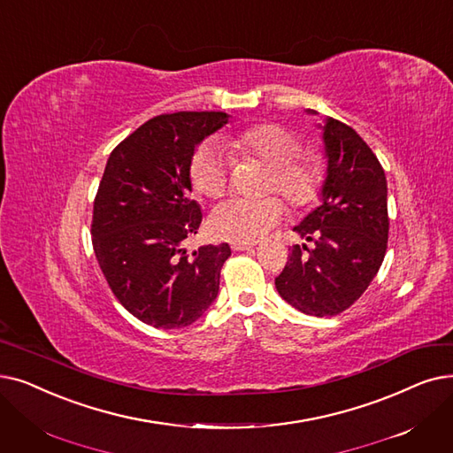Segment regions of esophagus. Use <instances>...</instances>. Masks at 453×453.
<instances>
[{
    "label": "esophagus",
    "instance_id": "34e87169",
    "mask_svg": "<svg viewBox=\"0 0 453 453\" xmlns=\"http://www.w3.org/2000/svg\"><path fill=\"white\" fill-rule=\"evenodd\" d=\"M255 246H257L255 242H241V241L231 242V250H233V251H246V250H251V248H255Z\"/></svg>",
    "mask_w": 453,
    "mask_h": 453
}]
</instances>
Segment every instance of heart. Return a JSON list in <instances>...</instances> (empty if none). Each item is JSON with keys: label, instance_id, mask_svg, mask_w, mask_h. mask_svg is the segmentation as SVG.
<instances>
[{"label": "heart", "instance_id": "obj_1", "mask_svg": "<svg viewBox=\"0 0 453 453\" xmlns=\"http://www.w3.org/2000/svg\"><path fill=\"white\" fill-rule=\"evenodd\" d=\"M231 159H259L270 166L266 190H280L294 209L317 202L324 187L326 172L312 155H300V139L278 124H257L226 134L222 146L214 141L202 144L190 161L194 190L209 200H219L229 188ZM285 214V203L278 196L261 200L234 198L214 209L209 227L214 237L251 242L278 224Z\"/></svg>", "mask_w": 453, "mask_h": 453}]
</instances>
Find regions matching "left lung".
<instances>
[{
  "mask_svg": "<svg viewBox=\"0 0 453 453\" xmlns=\"http://www.w3.org/2000/svg\"><path fill=\"white\" fill-rule=\"evenodd\" d=\"M307 114H317L307 111ZM322 203L294 227L312 242L294 246L275 278L280 296L312 317H335L361 298L388 241L387 180L378 157L349 126L326 118Z\"/></svg>",
  "mask_w": 453,
  "mask_h": 453,
  "instance_id": "1",
  "label": "left lung"
}]
</instances>
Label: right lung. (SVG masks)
<instances>
[{
	"label": "right lung",
	"instance_id": "right-lung-1",
	"mask_svg": "<svg viewBox=\"0 0 453 453\" xmlns=\"http://www.w3.org/2000/svg\"><path fill=\"white\" fill-rule=\"evenodd\" d=\"M227 122L229 114L214 111L161 114L109 155L94 200L92 246L118 302L148 326H190L219 296L231 248L188 253L185 239L203 219L190 198L194 148Z\"/></svg>",
	"mask_w": 453,
	"mask_h": 453
}]
</instances>
